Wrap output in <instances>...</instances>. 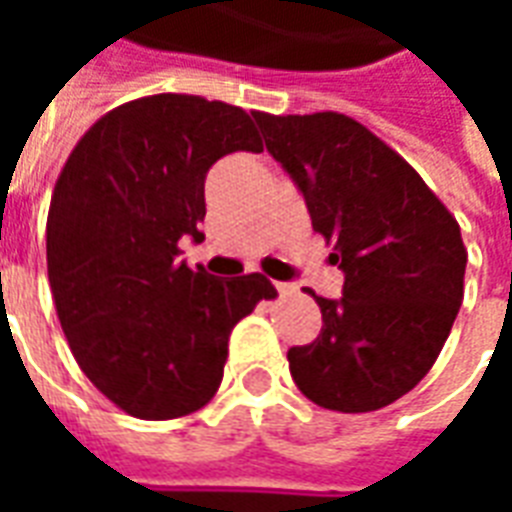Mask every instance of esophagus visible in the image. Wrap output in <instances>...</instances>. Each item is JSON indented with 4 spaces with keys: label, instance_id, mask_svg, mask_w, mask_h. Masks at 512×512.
I'll return each mask as SVG.
<instances>
[{
    "label": "esophagus",
    "instance_id": "obj_1",
    "mask_svg": "<svg viewBox=\"0 0 512 512\" xmlns=\"http://www.w3.org/2000/svg\"><path fill=\"white\" fill-rule=\"evenodd\" d=\"M277 290H279V296H293V293H296V288L288 285V282H277Z\"/></svg>",
    "mask_w": 512,
    "mask_h": 512
}]
</instances>
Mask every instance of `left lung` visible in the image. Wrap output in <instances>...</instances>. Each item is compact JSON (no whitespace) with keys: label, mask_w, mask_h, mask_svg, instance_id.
<instances>
[{"label":"left lung","mask_w":512,"mask_h":512,"mask_svg":"<svg viewBox=\"0 0 512 512\" xmlns=\"http://www.w3.org/2000/svg\"><path fill=\"white\" fill-rule=\"evenodd\" d=\"M252 117L345 274L343 299L312 293L323 329L290 348V376L329 411L389 406L428 376L461 310V227L417 169L354 117Z\"/></svg>","instance_id":"1"}]
</instances>
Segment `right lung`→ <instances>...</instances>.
Masks as SVG:
<instances>
[{
  "instance_id": "1",
  "label": "right lung",
  "mask_w": 512,
  "mask_h": 512,
  "mask_svg": "<svg viewBox=\"0 0 512 512\" xmlns=\"http://www.w3.org/2000/svg\"><path fill=\"white\" fill-rule=\"evenodd\" d=\"M260 153L241 106L161 93L106 112L54 183L46 263L57 318L82 373L139 419L202 408L222 384L230 332L277 290L263 274L219 279L180 263L202 241L205 175Z\"/></svg>"
}]
</instances>
